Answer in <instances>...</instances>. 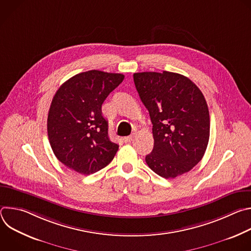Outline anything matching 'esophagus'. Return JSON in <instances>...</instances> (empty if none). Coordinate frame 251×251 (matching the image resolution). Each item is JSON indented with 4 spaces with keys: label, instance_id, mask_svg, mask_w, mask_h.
Returning a JSON list of instances; mask_svg holds the SVG:
<instances>
[{
    "label": "esophagus",
    "instance_id": "obj_1",
    "mask_svg": "<svg viewBox=\"0 0 251 251\" xmlns=\"http://www.w3.org/2000/svg\"><path fill=\"white\" fill-rule=\"evenodd\" d=\"M133 138H134V136H133V135H131V136H127V137H124V138H123V141H124L125 143H129V142H131V141L133 140Z\"/></svg>",
    "mask_w": 251,
    "mask_h": 251
}]
</instances>
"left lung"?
I'll return each instance as SVG.
<instances>
[{"label":"left lung","mask_w":251,"mask_h":251,"mask_svg":"<svg viewBox=\"0 0 251 251\" xmlns=\"http://www.w3.org/2000/svg\"><path fill=\"white\" fill-rule=\"evenodd\" d=\"M153 124L154 148L145 160L165 178L191 171L203 157L209 139V113L200 88L188 77L163 71L133 75Z\"/></svg>","instance_id":"obj_1"}]
</instances>
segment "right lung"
<instances>
[{"label":"right lung","instance_id":"1","mask_svg":"<svg viewBox=\"0 0 251 251\" xmlns=\"http://www.w3.org/2000/svg\"><path fill=\"white\" fill-rule=\"evenodd\" d=\"M124 79L121 74L89 70L66 80L54 94L48 116V134L55 157L82 175L108 165L118 144L108 137L104 100Z\"/></svg>","mask_w":251,"mask_h":251}]
</instances>
